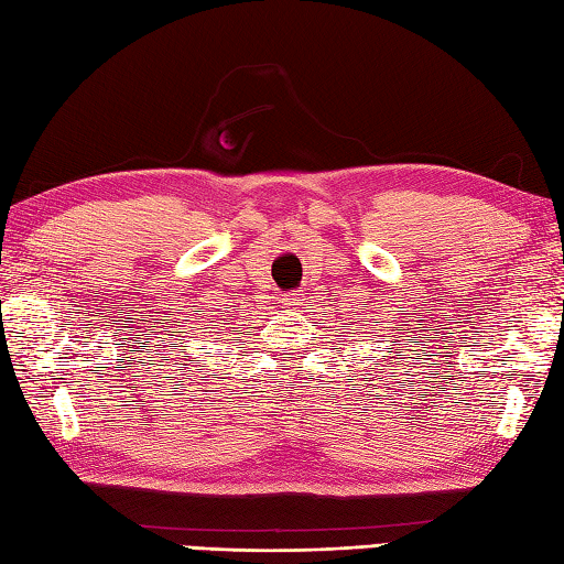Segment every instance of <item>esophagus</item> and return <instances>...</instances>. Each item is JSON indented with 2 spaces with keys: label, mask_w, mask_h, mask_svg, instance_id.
<instances>
[{
  "label": "esophagus",
  "mask_w": 564,
  "mask_h": 564,
  "mask_svg": "<svg viewBox=\"0 0 564 564\" xmlns=\"http://www.w3.org/2000/svg\"><path fill=\"white\" fill-rule=\"evenodd\" d=\"M303 301H305L303 293H291V295L283 297V303L289 307H303Z\"/></svg>",
  "instance_id": "esophagus-1"
}]
</instances>
